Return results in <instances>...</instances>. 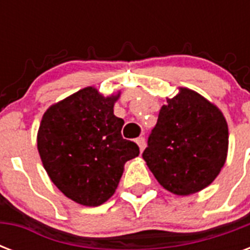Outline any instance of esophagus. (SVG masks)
<instances>
[{"mask_svg":"<svg viewBox=\"0 0 250 250\" xmlns=\"http://www.w3.org/2000/svg\"><path fill=\"white\" fill-rule=\"evenodd\" d=\"M136 144L139 145V148H140V152H143V150L145 149V139H144V137H137Z\"/></svg>","mask_w":250,"mask_h":250,"instance_id":"1","label":"esophagus"}]
</instances>
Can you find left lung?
Here are the masks:
<instances>
[{
  "label": "left lung",
  "instance_id": "8db88e82",
  "mask_svg": "<svg viewBox=\"0 0 250 250\" xmlns=\"http://www.w3.org/2000/svg\"><path fill=\"white\" fill-rule=\"evenodd\" d=\"M229 127L217 106L188 88L167 98L143 158L161 186L178 196L211 184L225 166Z\"/></svg>",
  "mask_w": 250,
  "mask_h": 250
}]
</instances>
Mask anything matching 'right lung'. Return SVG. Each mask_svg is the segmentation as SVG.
<instances>
[{
  "mask_svg": "<svg viewBox=\"0 0 250 250\" xmlns=\"http://www.w3.org/2000/svg\"><path fill=\"white\" fill-rule=\"evenodd\" d=\"M119 93L104 97L86 86L49 107L37 132V149L49 178L72 201L106 202L117 189L125 164L139 146L122 137L125 121L114 115Z\"/></svg>",
  "mask_w": 250,
  "mask_h": 250,
  "instance_id": "right-lung-1",
  "label": "right lung"
}]
</instances>
